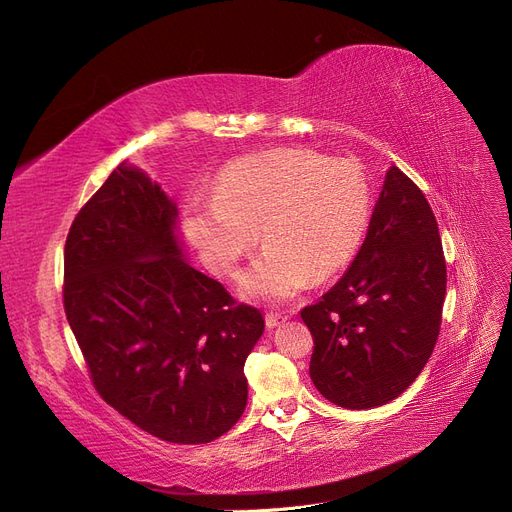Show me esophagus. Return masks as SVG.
Listing matches in <instances>:
<instances>
[{"mask_svg":"<svg viewBox=\"0 0 512 512\" xmlns=\"http://www.w3.org/2000/svg\"><path fill=\"white\" fill-rule=\"evenodd\" d=\"M285 319H287V315H281V313H268V315H266V326H268V328H276L279 324H283Z\"/></svg>","mask_w":512,"mask_h":512,"instance_id":"esophagus-1","label":"esophagus"}]
</instances>
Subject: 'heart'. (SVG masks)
Returning a JSON list of instances; mask_svg holds the SVG:
<instances>
[{
	"label": "heart",
	"mask_w": 512,
	"mask_h": 512,
	"mask_svg": "<svg viewBox=\"0 0 512 512\" xmlns=\"http://www.w3.org/2000/svg\"><path fill=\"white\" fill-rule=\"evenodd\" d=\"M371 184L354 160L276 148L233 160L214 195H195L184 229L206 266L231 276L259 240L266 251L240 283L242 296L281 302L313 279L352 264L367 236Z\"/></svg>",
	"instance_id": "obj_1"
}]
</instances>
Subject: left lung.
<instances>
[{
    "instance_id": "left-lung-1",
    "label": "left lung",
    "mask_w": 512,
    "mask_h": 512,
    "mask_svg": "<svg viewBox=\"0 0 512 512\" xmlns=\"http://www.w3.org/2000/svg\"><path fill=\"white\" fill-rule=\"evenodd\" d=\"M444 296L446 261L433 210L392 165L354 261L317 304L300 311L315 341V388L347 410L397 399L431 358Z\"/></svg>"
}]
</instances>
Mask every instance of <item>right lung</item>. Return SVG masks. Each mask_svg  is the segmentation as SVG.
Here are the masks:
<instances>
[{
	"instance_id": "1",
	"label": "right lung",
	"mask_w": 512,
	"mask_h": 512,
	"mask_svg": "<svg viewBox=\"0 0 512 512\" xmlns=\"http://www.w3.org/2000/svg\"><path fill=\"white\" fill-rule=\"evenodd\" d=\"M64 309L98 394L171 444H208L240 420L244 362L264 317L188 264L178 206L120 163L72 223Z\"/></svg>"
}]
</instances>
